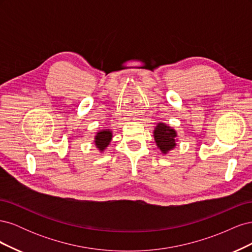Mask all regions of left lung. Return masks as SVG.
<instances>
[{
	"instance_id": "left-lung-1",
	"label": "left lung",
	"mask_w": 252,
	"mask_h": 252,
	"mask_svg": "<svg viewBox=\"0 0 252 252\" xmlns=\"http://www.w3.org/2000/svg\"><path fill=\"white\" fill-rule=\"evenodd\" d=\"M154 138L158 148L161 150L163 155L169 154V151L173 150L177 146V142L179 141L177 130L162 122L157 124L154 130Z\"/></svg>"
}]
</instances>
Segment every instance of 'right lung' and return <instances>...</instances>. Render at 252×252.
I'll return each instance as SVG.
<instances>
[{
  "mask_svg": "<svg viewBox=\"0 0 252 252\" xmlns=\"http://www.w3.org/2000/svg\"><path fill=\"white\" fill-rule=\"evenodd\" d=\"M112 140V130L111 129H101L94 135V145L96 149L101 152L107 149Z\"/></svg>",
  "mask_w": 252,
  "mask_h": 252,
  "instance_id": "right-lung-1",
  "label": "right lung"
}]
</instances>
